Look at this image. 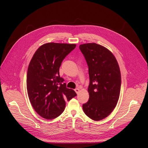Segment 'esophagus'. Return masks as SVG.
<instances>
[{"mask_svg":"<svg viewBox=\"0 0 148 148\" xmlns=\"http://www.w3.org/2000/svg\"><path fill=\"white\" fill-rule=\"evenodd\" d=\"M75 91L76 92V93H77V94H78L79 92V89L78 88H75Z\"/></svg>","mask_w":148,"mask_h":148,"instance_id":"obj_1","label":"esophagus"}]
</instances>
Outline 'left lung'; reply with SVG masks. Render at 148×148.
<instances>
[{
	"mask_svg": "<svg viewBox=\"0 0 148 148\" xmlns=\"http://www.w3.org/2000/svg\"><path fill=\"white\" fill-rule=\"evenodd\" d=\"M88 66V101L83 104L84 114L94 120L107 117L120 96L121 74L118 62L110 51L96 43L80 45Z\"/></svg>",
	"mask_w": 148,
	"mask_h": 148,
	"instance_id": "obj_1",
	"label": "left lung"
}]
</instances>
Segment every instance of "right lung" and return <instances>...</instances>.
<instances>
[{"label":"right lung","mask_w":148,"mask_h":148,"mask_svg":"<svg viewBox=\"0 0 148 148\" xmlns=\"http://www.w3.org/2000/svg\"><path fill=\"white\" fill-rule=\"evenodd\" d=\"M75 44L49 42L36 51L27 71L26 86L31 105L46 119H53L63 112L65 101L77 96L67 88L59 69L65 57L75 48Z\"/></svg>","instance_id":"add662e5"}]
</instances>
